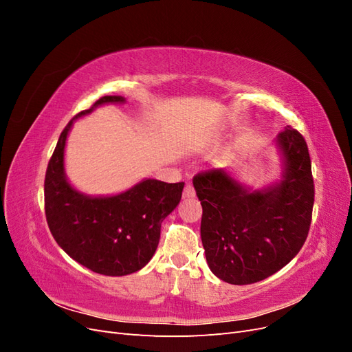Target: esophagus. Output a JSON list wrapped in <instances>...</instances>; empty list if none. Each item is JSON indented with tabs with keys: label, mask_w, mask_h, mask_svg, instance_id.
I'll return each instance as SVG.
<instances>
[{
	"label": "esophagus",
	"mask_w": 352,
	"mask_h": 352,
	"mask_svg": "<svg viewBox=\"0 0 352 352\" xmlns=\"http://www.w3.org/2000/svg\"><path fill=\"white\" fill-rule=\"evenodd\" d=\"M195 197V189L192 185H186L184 189V198H194Z\"/></svg>",
	"instance_id": "esophagus-1"
}]
</instances>
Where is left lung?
Here are the masks:
<instances>
[{
    "instance_id": "obj_1",
    "label": "left lung",
    "mask_w": 352,
    "mask_h": 352,
    "mask_svg": "<svg viewBox=\"0 0 352 352\" xmlns=\"http://www.w3.org/2000/svg\"><path fill=\"white\" fill-rule=\"evenodd\" d=\"M276 148L280 179L261 189L242 185L225 168L192 180L208 267L228 283L250 285L274 274L300 252L310 230L314 182L307 142L286 126Z\"/></svg>"
}]
</instances>
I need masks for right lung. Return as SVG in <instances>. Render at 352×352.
<instances>
[{"label":"right lung","instance_id":"1","mask_svg":"<svg viewBox=\"0 0 352 352\" xmlns=\"http://www.w3.org/2000/svg\"><path fill=\"white\" fill-rule=\"evenodd\" d=\"M120 95L100 98L61 132L45 175L48 228L69 257L105 276L141 270L158 247L163 220L182 198L184 182L144 179L124 192L91 197L74 189L66 176L65 148L73 123L104 104H124Z\"/></svg>","mask_w":352,"mask_h":352}]
</instances>
